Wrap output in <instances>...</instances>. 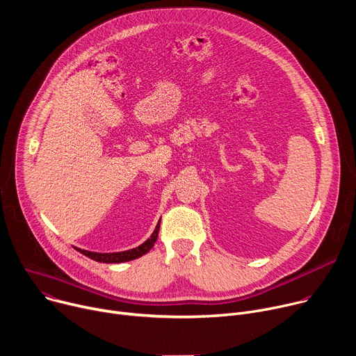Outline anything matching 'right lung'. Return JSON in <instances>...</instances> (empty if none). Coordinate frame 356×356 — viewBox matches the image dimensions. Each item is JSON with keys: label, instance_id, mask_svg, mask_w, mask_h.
Segmentation results:
<instances>
[{"label": "right lung", "instance_id": "1", "mask_svg": "<svg viewBox=\"0 0 356 356\" xmlns=\"http://www.w3.org/2000/svg\"><path fill=\"white\" fill-rule=\"evenodd\" d=\"M159 229H160V220L156 224V229L152 233V236L140 245L126 250V251H118V252H95V251H88V250H82L75 247L79 252H82L83 255L92 258V260L98 261V263H106V264H118V263H126V261H132L136 260V258L145 255L146 252H149L152 250V247L154 245L157 236H159Z\"/></svg>", "mask_w": 356, "mask_h": 356}]
</instances>
